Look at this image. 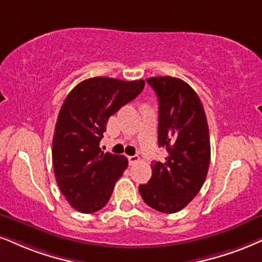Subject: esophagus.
I'll use <instances>...</instances> for the list:
<instances>
[{
    "label": "esophagus",
    "instance_id": "1",
    "mask_svg": "<svg viewBox=\"0 0 262 262\" xmlns=\"http://www.w3.org/2000/svg\"><path fill=\"white\" fill-rule=\"evenodd\" d=\"M127 159H128V164H130V165H134V164H136V163H138V161H140V157H138V156H130V157H127Z\"/></svg>",
    "mask_w": 262,
    "mask_h": 262
}]
</instances>
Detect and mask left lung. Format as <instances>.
<instances>
[{
  "instance_id": "1",
  "label": "left lung",
  "mask_w": 262,
  "mask_h": 262,
  "mask_svg": "<svg viewBox=\"0 0 262 262\" xmlns=\"http://www.w3.org/2000/svg\"><path fill=\"white\" fill-rule=\"evenodd\" d=\"M146 81L159 101L158 143L166 148L164 163L151 164V177L140 185L141 196L150 208L165 214L180 211L204 185L210 164L206 115L194 90L171 76Z\"/></svg>"
}]
</instances>
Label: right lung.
<instances>
[{"instance_id": "obj_1", "label": "right lung", "mask_w": 262, "mask_h": 262, "mask_svg": "<svg viewBox=\"0 0 262 262\" xmlns=\"http://www.w3.org/2000/svg\"><path fill=\"white\" fill-rule=\"evenodd\" d=\"M143 87L144 80L91 77L64 99L53 135V170L60 192L77 211L91 214L105 206L127 167V158L104 153L99 142L108 119Z\"/></svg>"}]
</instances>
